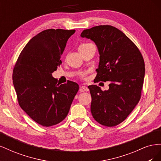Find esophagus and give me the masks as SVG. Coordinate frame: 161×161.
Returning a JSON list of instances; mask_svg holds the SVG:
<instances>
[{
    "label": "esophagus",
    "mask_w": 161,
    "mask_h": 161,
    "mask_svg": "<svg viewBox=\"0 0 161 161\" xmlns=\"http://www.w3.org/2000/svg\"><path fill=\"white\" fill-rule=\"evenodd\" d=\"M89 89H88V87L86 86H80V92H84V91H89Z\"/></svg>",
    "instance_id": "obj_1"
}]
</instances>
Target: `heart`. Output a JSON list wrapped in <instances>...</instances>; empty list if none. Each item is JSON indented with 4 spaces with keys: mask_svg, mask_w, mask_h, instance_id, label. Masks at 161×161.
<instances>
[{
    "mask_svg": "<svg viewBox=\"0 0 161 161\" xmlns=\"http://www.w3.org/2000/svg\"><path fill=\"white\" fill-rule=\"evenodd\" d=\"M86 44H87V43H83V44H81L79 47H81V46H85V45H86ZM79 75V76L81 78V79H86V71H82V72H80Z\"/></svg>",
    "mask_w": 161,
    "mask_h": 161,
    "instance_id": "1",
    "label": "heart"
}]
</instances>
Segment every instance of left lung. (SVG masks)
I'll return each mask as SVG.
<instances>
[{
  "mask_svg": "<svg viewBox=\"0 0 161 161\" xmlns=\"http://www.w3.org/2000/svg\"><path fill=\"white\" fill-rule=\"evenodd\" d=\"M80 36L93 41L98 48L99 64L94 80L110 81L108 91L88 86L92 115L100 124L113 127L126 119L140 99L145 75L143 57L130 39L111 25L85 30Z\"/></svg>",
  "mask_w": 161,
  "mask_h": 161,
  "instance_id": "obj_1",
  "label": "left lung"
}]
</instances>
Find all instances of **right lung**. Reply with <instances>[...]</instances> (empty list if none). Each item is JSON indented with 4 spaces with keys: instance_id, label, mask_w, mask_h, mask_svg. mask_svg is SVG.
Wrapping results in <instances>:
<instances>
[{
    "instance_id": "add662e5",
    "label": "right lung",
    "mask_w": 161,
    "mask_h": 161,
    "mask_svg": "<svg viewBox=\"0 0 161 161\" xmlns=\"http://www.w3.org/2000/svg\"><path fill=\"white\" fill-rule=\"evenodd\" d=\"M75 30L50 29L29 41L14 67L13 80L21 109L45 127L59 124L69 114L79 89L76 82L57 84L52 72L62 64L60 56Z\"/></svg>"
}]
</instances>
